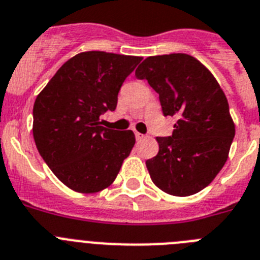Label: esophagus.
<instances>
[{"label":"esophagus","instance_id":"esophagus-1","mask_svg":"<svg viewBox=\"0 0 260 260\" xmlns=\"http://www.w3.org/2000/svg\"><path fill=\"white\" fill-rule=\"evenodd\" d=\"M135 136H136L137 141H140V140H143L144 137H145V136H144V135H143V133H140V132H135Z\"/></svg>","mask_w":260,"mask_h":260}]
</instances>
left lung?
<instances>
[{
  "label": "left lung",
  "mask_w": 260,
  "mask_h": 260,
  "mask_svg": "<svg viewBox=\"0 0 260 260\" xmlns=\"http://www.w3.org/2000/svg\"><path fill=\"white\" fill-rule=\"evenodd\" d=\"M158 92L165 116H175L173 136L157 137L158 154L146 161L153 183L174 196L208 186L224 168L236 125L213 74L186 53L150 56L135 72Z\"/></svg>",
  "instance_id": "obj_1"
}]
</instances>
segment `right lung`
Returning <instances> with one entry per match:
<instances>
[{
  "mask_svg": "<svg viewBox=\"0 0 260 260\" xmlns=\"http://www.w3.org/2000/svg\"><path fill=\"white\" fill-rule=\"evenodd\" d=\"M143 57L81 52L56 72L34 103L36 148L58 180L76 192L94 193L114 183L136 143L132 131L99 125L116 108L124 80Z\"/></svg>",
  "mask_w": 260,
  "mask_h": 260,
  "instance_id": "add662e5",
  "label": "right lung"
}]
</instances>
